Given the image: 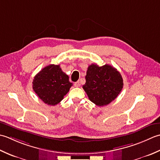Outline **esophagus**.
<instances>
[{
	"label": "esophagus",
	"mask_w": 160,
	"mask_h": 160,
	"mask_svg": "<svg viewBox=\"0 0 160 160\" xmlns=\"http://www.w3.org/2000/svg\"><path fill=\"white\" fill-rule=\"evenodd\" d=\"M74 86H75L76 88H78V87H79L80 86H81V84H80V82H79V81H77V82H75L74 83Z\"/></svg>",
	"instance_id": "obj_1"
}]
</instances>
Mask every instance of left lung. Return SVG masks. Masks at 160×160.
Wrapping results in <instances>:
<instances>
[{"label":"left lung","instance_id":"1","mask_svg":"<svg viewBox=\"0 0 160 160\" xmlns=\"http://www.w3.org/2000/svg\"><path fill=\"white\" fill-rule=\"evenodd\" d=\"M86 81L83 88L91 102L98 106H106L115 100L123 86L121 74L108 64L100 67L91 64Z\"/></svg>","mask_w":160,"mask_h":160}]
</instances>
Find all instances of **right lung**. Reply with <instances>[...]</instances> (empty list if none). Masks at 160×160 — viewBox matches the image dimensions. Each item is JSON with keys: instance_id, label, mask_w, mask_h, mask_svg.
Segmentation results:
<instances>
[{"instance_id": "obj_1", "label": "right lung", "mask_w": 160, "mask_h": 160, "mask_svg": "<svg viewBox=\"0 0 160 160\" xmlns=\"http://www.w3.org/2000/svg\"><path fill=\"white\" fill-rule=\"evenodd\" d=\"M72 86L69 77L62 71L59 65L54 64L43 68L32 82L35 93L45 103L50 106L59 103Z\"/></svg>"}]
</instances>
